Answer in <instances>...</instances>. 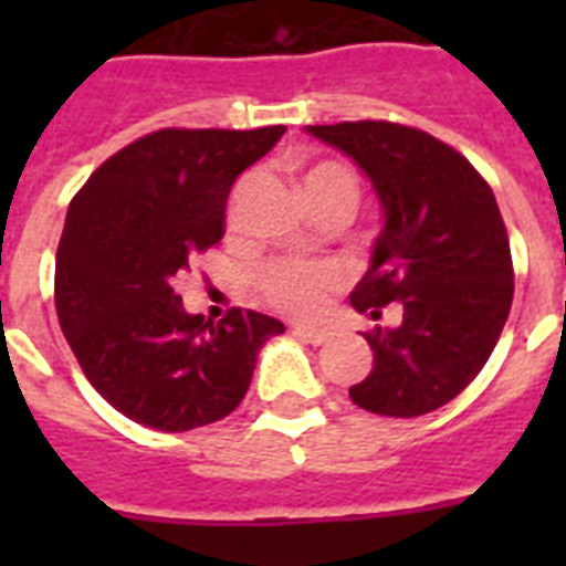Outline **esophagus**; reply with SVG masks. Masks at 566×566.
I'll use <instances>...</instances> for the list:
<instances>
[{
    "label": "esophagus",
    "instance_id": "obj_1",
    "mask_svg": "<svg viewBox=\"0 0 566 566\" xmlns=\"http://www.w3.org/2000/svg\"><path fill=\"white\" fill-rule=\"evenodd\" d=\"M293 335H300L302 340H308V344L319 346V344H326L328 337H332V332H328V328H319V326H293Z\"/></svg>",
    "mask_w": 566,
    "mask_h": 566
}]
</instances>
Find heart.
Masks as SVG:
<instances>
[{
  "label": "heart",
  "instance_id": "heart-1",
  "mask_svg": "<svg viewBox=\"0 0 566 566\" xmlns=\"http://www.w3.org/2000/svg\"><path fill=\"white\" fill-rule=\"evenodd\" d=\"M305 196L319 199V196L344 193L355 202V179L344 164L323 161L314 164L305 176ZM258 287L275 308L284 314H314L323 302V293L340 282L337 266L332 264H300V261H270L258 270Z\"/></svg>",
  "mask_w": 566,
  "mask_h": 566
}]
</instances>
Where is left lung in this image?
<instances>
[{"label":"left lung","instance_id":"8db88e82","mask_svg":"<svg viewBox=\"0 0 566 566\" xmlns=\"http://www.w3.org/2000/svg\"><path fill=\"white\" fill-rule=\"evenodd\" d=\"M305 132L361 167L385 217L353 308L373 319L390 302L402 308L399 326L364 335L373 370L349 396L381 417L434 411L479 376L509 319L514 270L496 196L420 128L361 119Z\"/></svg>","mask_w":566,"mask_h":566}]
</instances>
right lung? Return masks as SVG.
<instances>
[{"label": "right lung", "instance_id": "obj_1", "mask_svg": "<svg viewBox=\"0 0 566 566\" xmlns=\"http://www.w3.org/2000/svg\"><path fill=\"white\" fill-rule=\"evenodd\" d=\"M284 126L161 128L111 155L66 208L55 308L70 349L105 402L158 431L229 417L261 346L284 323L188 314L176 284L226 234V199Z\"/></svg>", "mask_w": 566, "mask_h": 566}]
</instances>
